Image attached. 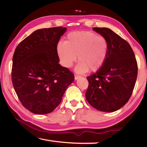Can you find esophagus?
<instances>
[{
	"label": "esophagus",
	"mask_w": 147,
	"mask_h": 147,
	"mask_svg": "<svg viewBox=\"0 0 147 147\" xmlns=\"http://www.w3.org/2000/svg\"><path fill=\"white\" fill-rule=\"evenodd\" d=\"M79 78H80V76L77 75V74H74V79L75 80H78Z\"/></svg>",
	"instance_id": "34e87169"
}]
</instances>
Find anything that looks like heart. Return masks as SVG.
<instances>
[{
	"label": "heart",
	"instance_id": "b5f03b06",
	"mask_svg": "<svg viewBox=\"0 0 147 147\" xmlns=\"http://www.w3.org/2000/svg\"><path fill=\"white\" fill-rule=\"evenodd\" d=\"M61 64L69 68L76 60L78 73L95 72L105 63L109 44L105 37L91 31H76L69 33L65 42H59L56 47Z\"/></svg>",
	"mask_w": 147,
	"mask_h": 147
}]
</instances>
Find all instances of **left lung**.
<instances>
[{"label":"left lung","mask_w":147,"mask_h":147,"mask_svg":"<svg viewBox=\"0 0 147 147\" xmlns=\"http://www.w3.org/2000/svg\"><path fill=\"white\" fill-rule=\"evenodd\" d=\"M93 30L106 38L109 51L103 66L87 78L86 98L98 110L113 112L130 99L138 76V63L130 44L118 34L108 28Z\"/></svg>","instance_id":"8db88e82"}]
</instances>
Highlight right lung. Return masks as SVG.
<instances>
[{"label": "right lung", "instance_id": "1", "mask_svg": "<svg viewBox=\"0 0 147 147\" xmlns=\"http://www.w3.org/2000/svg\"><path fill=\"white\" fill-rule=\"evenodd\" d=\"M65 31L62 26L38 30L15 50L12 84L23 106L35 114L53 111L74 81L73 73L58 63L57 45Z\"/></svg>", "mask_w": 147, "mask_h": 147}]
</instances>
